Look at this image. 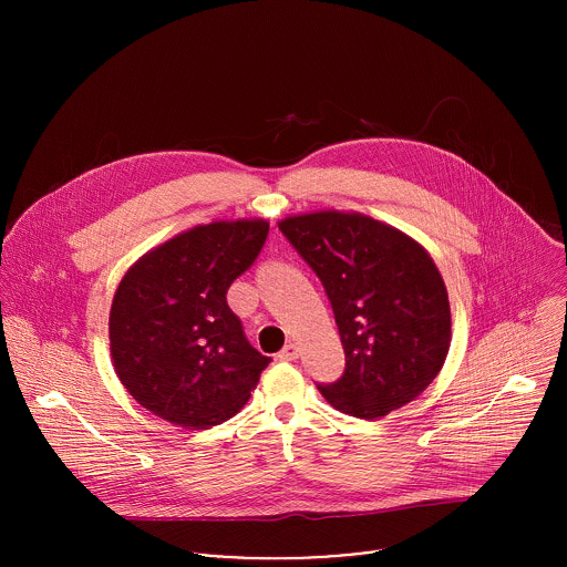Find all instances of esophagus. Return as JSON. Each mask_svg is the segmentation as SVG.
<instances>
[{"instance_id": "obj_1", "label": "esophagus", "mask_w": 567, "mask_h": 567, "mask_svg": "<svg viewBox=\"0 0 567 567\" xmlns=\"http://www.w3.org/2000/svg\"><path fill=\"white\" fill-rule=\"evenodd\" d=\"M299 358V347L295 344V342H288L281 351H279V360H284V362H292V360H297Z\"/></svg>"}]
</instances>
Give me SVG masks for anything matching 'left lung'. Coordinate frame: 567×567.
Masks as SVG:
<instances>
[{"label":"left lung","instance_id":"obj_1","mask_svg":"<svg viewBox=\"0 0 567 567\" xmlns=\"http://www.w3.org/2000/svg\"><path fill=\"white\" fill-rule=\"evenodd\" d=\"M279 229L321 279L344 349V373L317 384L324 400L378 419L423 393L452 338L447 290L432 257L360 214L295 216Z\"/></svg>","mask_w":567,"mask_h":567}]
</instances>
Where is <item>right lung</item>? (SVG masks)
Here are the masks:
<instances>
[{
    "label": "right lung",
    "instance_id": "add662e5",
    "mask_svg": "<svg viewBox=\"0 0 567 567\" xmlns=\"http://www.w3.org/2000/svg\"><path fill=\"white\" fill-rule=\"evenodd\" d=\"M268 223L194 227L144 255L122 279L109 319L111 355L126 391L183 427H209L243 408L270 358L227 303Z\"/></svg>",
    "mask_w": 567,
    "mask_h": 567
}]
</instances>
